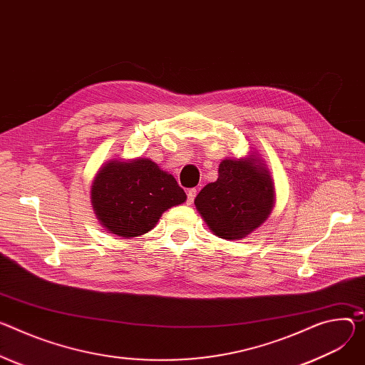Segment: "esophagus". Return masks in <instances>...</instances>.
Here are the masks:
<instances>
[{
	"label": "esophagus",
	"instance_id": "34e87169",
	"mask_svg": "<svg viewBox=\"0 0 365 365\" xmlns=\"http://www.w3.org/2000/svg\"><path fill=\"white\" fill-rule=\"evenodd\" d=\"M196 189H189L187 190V204L190 205V204H193V200H195V196H196Z\"/></svg>",
	"mask_w": 365,
	"mask_h": 365
}]
</instances>
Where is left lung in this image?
<instances>
[{"instance_id": "8db88e82", "label": "left lung", "mask_w": 365, "mask_h": 365, "mask_svg": "<svg viewBox=\"0 0 365 365\" xmlns=\"http://www.w3.org/2000/svg\"><path fill=\"white\" fill-rule=\"evenodd\" d=\"M275 204L272 175L257 151L227 157L218 179L195 197V207L212 233L224 240H242L268 220Z\"/></svg>"}]
</instances>
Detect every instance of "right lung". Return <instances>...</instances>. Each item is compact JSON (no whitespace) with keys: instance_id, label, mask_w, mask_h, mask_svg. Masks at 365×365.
I'll return each instance as SVG.
<instances>
[{"instance_id":"1","label":"right lung","mask_w":365,"mask_h":365,"mask_svg":"<svg viewBox=\"0 0 365 365\" xmlns=\"http://www.w3.org/2000/svg\"><path fill=\"white\" fill-rule=\"evenodd\" d=\"M90 200L106 231L138 237L155 227L164 211L186 201L176 179L147 157L113 158L96 173Z\"/></svg>"}]
</instances>
